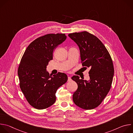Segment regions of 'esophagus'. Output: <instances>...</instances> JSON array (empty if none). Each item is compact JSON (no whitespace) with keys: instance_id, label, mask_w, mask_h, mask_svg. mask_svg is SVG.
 <instances>
[{"instance_id":"obj_1","label":"esophagus","mask_w":133,"mask_h":133,"mask_svg":"<svg viewBox=\"0 0 133 133\" xmlns=\"http://www.w3.org/2000/svg\"><path fill=\"white\" fill-rule=\"evenodd\" d=\"M71 81V79L70 77V76H68V82H70Z\"/></svg>"}]
</instances>
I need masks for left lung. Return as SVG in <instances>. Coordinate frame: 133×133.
<instances>
[{
	"label": "left lung",
	"instance_id": "8db88e82",
	"mask_svg": "<svg viewBox=\"0 0 133 133\" xmlns=\"http://www.w3.org/2000/svg\"><path fill=\"white\" fill-rule=\"evenodd\" d=\"M68 36L78 45L83 66L89 67V80L74 76L78 88L72 99L77 106L91 109L98 106L109 92L114 73L111 57L104 45L87 31L69 34Z\"/></svg>",
	"mask_w": 133,
	"mask_h": 133
}]
</instances>
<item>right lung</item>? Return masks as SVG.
Instances as JSON below:
<instances>
[{
    "label": "right lung",
    "instance_id": "1",
    "mask_svg": "<svg viewBox=\"0 0 133 133\" xmlns=\"http://www.w3.org/2000/svg\"><path fill=\"white\" fill-rule=\"evenodd\" d=\"M65 34H49L38 38L26 48L18 69L20 87L29 104L37 109L47 108L56 101L57 89L66 83V74L52 76L47 66L54 49L66 39Z\"/></svg>",
    "mask_w": 133,
    "mask_h": 133
}]
</instances>
